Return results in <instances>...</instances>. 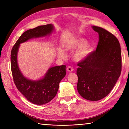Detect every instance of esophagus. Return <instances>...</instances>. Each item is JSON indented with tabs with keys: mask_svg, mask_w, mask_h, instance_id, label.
I'll use <instances>...</instances> for the list:
<instances>
[{
	"mask_svg": "<svg viewBox=\"0 0 129 129\" xmlns=\"http://www.w3.org/2000/svg\"><path fill=\"white\" fill-rule=\"evenodd\" d=\"M67 71H68V72H73V71H74V68L72 67L69 66V67L67 68Z\"/></svg>",
	"mask_w": 129,
	"mask_h": 129,
	"instance_id": "obj_1",
	"label": "esophagus"
}]
</instances>
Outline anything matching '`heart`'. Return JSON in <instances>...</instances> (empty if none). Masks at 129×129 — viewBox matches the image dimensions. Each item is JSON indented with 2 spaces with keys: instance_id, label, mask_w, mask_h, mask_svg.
<instances>
[{
  "instance_id": "obj_1",
  "label": "heart",
  "mask_w": 129,
  "mask_h": 129,
  "mask_svg": "<svg viewBox=\"0 0 129 129\" xmlns=\"http://www.w3.org/2000/svg\"><path fill=\"white\" fill-rule=\"evenodd\" d=\"M85 43L86 40L83 38H76L68 41L65 43L64 46L67 51H73L79 48L74 54L73 59L76 61H80L86 58L92 50L91 46L88 44H85ZM57 53L61 58H65L66 57V54L62 49H59Z\"/></svg>"
}]
</instances>
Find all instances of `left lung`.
Wrapping results in <instances>:
<instances>
[{
    "instance_id": "1",
    "label": "left lung",
    "mask_w": 129,
    "mask_h": 129,
    "mask_svg": "<svg viewBox=\"0 0 129 129\" xmlns=\"http://www.w3.org/2000/svg\"><path fill=\"white\" fill-rule=\"evenodd\" d=\"M99 34L96 49L78 63V91L82 97L98 101L106 96L121 74V48L118 39L110 32L92 26Z\"/></svg>"
}]
</instances>
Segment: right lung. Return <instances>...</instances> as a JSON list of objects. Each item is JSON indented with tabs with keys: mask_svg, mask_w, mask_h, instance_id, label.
<instances>
[{
	"mask_svg": "<svg viewBox=\"0 0 129 129\" xmlns=\"http://www.w3.org/2000/svg\"><path fill=\"white\" fill-rule=\"evenodd\" d=\"M53 30L51 24L28 30L19 37L11 51V70L16 87L27 100L37 105L48 103L55 96L60 82L66 75V65L52 67L44 78L38 81H31L24 77L20 72L17 62V53L20 43L33 38L46 36Z\"/></svg>",
	"mask_w": 129,
	"mask_h": 129,
	"instance_id": "add662e5",
	"label": "right lung"
}]
</instances>
